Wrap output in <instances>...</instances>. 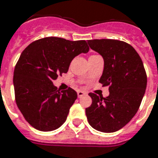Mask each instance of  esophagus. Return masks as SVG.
<instances>
[{
    "mask_svg": "<svg viewBox=\"0 0 158 158\" xmlns=\"http://www.w3.org/2000/svg\"><path fill=\"white\" fill-rule=\"evenodd\" d=\"M84 95H85V93L84 91H78V97L79 98H81Z\"/></svg>",
    "mask_w": 158,
    "mask_h": 158,
    "instance_id": "1",
    "label": "esophagus"
}]
</instances>
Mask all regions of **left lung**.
<instances>
[{
	"mask_svg": "<svg viewBox=\"0 0 158 158\" xmlns=\"http://www.w3.org/2000/svg\"><path fill=\"white\" fill-rule=\"evenodd\" d=\"M91 49L104 59L99 82L109 85L106 98L90 93L92 104L85 109L91 127L101 132L117 131L135 115L147 88V74L141 58L128 43L113 39L88 40Z\"/></svg>",
	"mask_w": 158,
	"mask_h": 158,
	"instance_id": "8db88e82",
	"label": "left lung"
}]
</instances>
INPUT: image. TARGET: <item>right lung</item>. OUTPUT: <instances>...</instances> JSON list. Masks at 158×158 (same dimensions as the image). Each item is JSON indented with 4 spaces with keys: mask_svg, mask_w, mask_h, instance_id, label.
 I'll list each match as a JSON object with an SVG mask.
<instances>
[{
    "mask_svg": "<svg viewBox=\"0 0 158 158\" xmlns=\"http://www.w3.org/2000/svg\"><path fill=\"white\" fill-rule=\"evenodd\" d=\"M89 50L86 41L56 37L35 41L23 50L14 70L15 97L20 111L35 129L51 131L65 122L77 93L71 88L60 91L52 80L67 73L73 58Z\"/></svg>",
    "mask_w": 158,
    "mask_h": 158,
    "instance_id": "1",
    "label": "right lung"
}]
</instances>
